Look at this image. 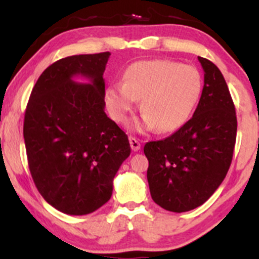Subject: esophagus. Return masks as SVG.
I'll list each match as a JSON object with an SVG mask.
<instances>
[{"label":"esophagus","mask_w":259,"mask_h":259,"mask_svg":"<svg viewBox=\"0 0 259 259\" xmlns=\"http://www.w3.org/2000/svg\"><path fill=\"white\" fill-rule=\"evenodd\" d=\"M129 142L134 152H136V151H139L141 148V145H140V142L135 138H129Z\"/></svg>","instance_id":"1"}]
</instances>
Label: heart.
<instances>
[{
	"label": "heart",
	"instance_id": "1",
	"mask_svg": "<svg viewBox=\"0 0 259 259\" xmlns=\"http://www.w3.org/2000/svg\"><path fill=\"white\" fill-rule=\"evenodd\" d=\"M201 91V74L191 65L165 59L139 61L125 69L123 85L106 89L105 102L113 119L126 123L141 100L144 115L139 129L173 133L189 120Z\"/></svg>",
	"mask_w": 259,
	"mask_h": 259
}]
</instances>
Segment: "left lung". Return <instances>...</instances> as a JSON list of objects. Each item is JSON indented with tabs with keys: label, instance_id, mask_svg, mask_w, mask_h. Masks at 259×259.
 <instances>
[{
	"label": "left lung",
	"instance_id": "left-lung-1",
	"mask_svg": "<svg viewBox=\"0 0 259 259\" xmlns=\"http://www.w3.org/2000/svg\"><path fill=\"white\" fill-rule=\"evenodd\" d=\"M204 85L197 108L178 132L145 145L152 200L170 212L203 204L224 180L233 159L237 120L224 76L208 59L198 57Z\"/></svg>",
	"mask_w": 259,
	"mask_h": 259
}]
</instances>
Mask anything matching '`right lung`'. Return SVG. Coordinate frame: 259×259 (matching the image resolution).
Returning <instances> with one entry per match:
<instances>
[{
  "mask_svg": "<svg viewBox=\"0 0 259 259\" xmlns=\"http://www.w3.org/2000/svg\"><path fill=\"white\" fill-rule=\"evenodd\" d=\"M109 52L59 59L32 88L24 117L29 169L41 196L65 214L95 212L130 156L126 134L105 112ZM82 76L89 83L73 81Z\"/></svg>",
  "mask_w": 259,
  "mask_h": 259,
  "instance_id": "right-lung-1",
  "label": "right lung"
}]
</instances>
